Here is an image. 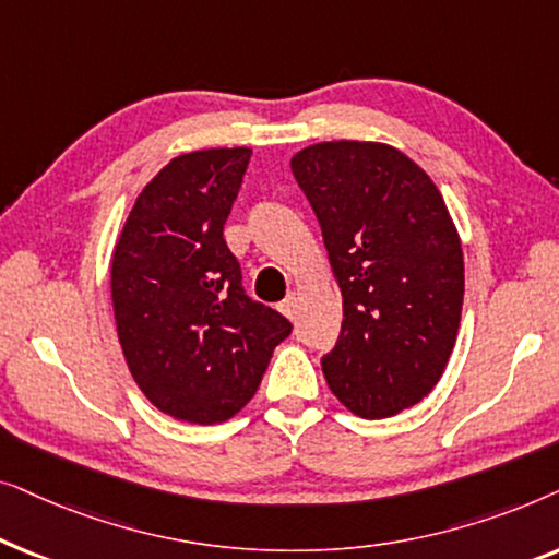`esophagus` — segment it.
Masks as SVG:
<instances>
[{"label": "esophagus", "instance_id": "1", "mask_svg": "<svg viewBox=\"0 0 559 559\" xmlns=\"http://www.w3.org/2000/svg\"><path fill=\"white\" fill-rule=\"evenodd\" d=\"M280 310L285 312L289 320H297V310H300V305H297V297L295 295L285 297V300H282V305H280Z\"/></svg>", "mask_w": 559, "mask_h": 559}]
</instances>
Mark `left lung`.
Instances as JSON below:
<instances>
[{"label":"left lung","mask_w":559,"mask_h":559,"mask_svg":"<svg viewBox=\"0 0 559 559\" xmlns=\"http://www.w3.org/2000/svg\"><path fill=\"white\" fill-rule=\"evenodd\" d=\"M343 295V323L323 356L331 392L384 419L438 384L463 308V249L423 167L379 142H320L293 157Z\"/></svg>","instance_id":"obj_1"}]
</instances>
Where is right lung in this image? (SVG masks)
Listing matches in <instances>:
<instances>
[{"instance_id":"right-lung-1","label":"right lung","mask_w":559,"mask_h":559,"mask_svg":"<svg viewBox=\"0 0 559 559\" xmlns=\"http://www.w3.org/2000/svg\"><path fill=\"white\" fill-rule=\"evenodd\" d=\"M251 150H198L152 178L111 257L119 343L142 394L195 425L234 417L262 381L274 346L293 333L251 300L226 247Z\"/></svg>"}]
</instances>
